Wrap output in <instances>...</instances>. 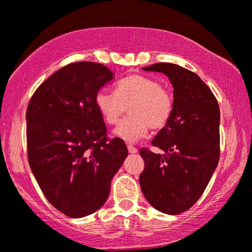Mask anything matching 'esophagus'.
Segmentation results:
<instances>
[{
  "label": "esophagus",
  "instance_id": "1",
  "mask_svg": "<svg viewBox=\"0 0 252 252\" xmlns=\"http://www.w3.org/2000/svg\"><path fill=\"white\" fill-rule=\"evenodd\" d=\"M128 151H129V153H137V150L135 146L133 145H128Z\"/></svg>",
  "mask_w": 252,
  "mask_h": 252
}]
</instances>
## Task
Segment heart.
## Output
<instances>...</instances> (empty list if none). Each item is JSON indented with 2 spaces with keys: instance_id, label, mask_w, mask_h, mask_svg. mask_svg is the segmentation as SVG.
Returning a JSON list of instances; mask_svg holds the SVG:
<instances>
[{
  "instance_id": "heart-1",
  "label": "heart",
  "mask_w": 252,
  "mask_h": 252,
  "mask_svg": "<svg viewBox=\"0 0 252 252\" xmlns=\"http://www.w3.org/2000/svg\"><path fill=\"white\" fill-rule=\"evenodd\" d=\"M95 106L107 124H116L129 107V117L121 121L114 135L126 142H136L149 131L167 126L173 114L172 92L158 80L133 73L121 80L116 93L100 90Z\"/></svg>"
}]
</instances>
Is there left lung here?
<instances>
[{
    "label": "left lung",
    "mask_w": 252,
    "mask_h": 252,
    "mask_svg": "<svg viewBox=\"0 0 252 252\" xmlns=\"http://www.w3.org/2000/svg\"><path fill=\"white\" fill-rule=\"evenodd\" d=\"M145 71L162 72L174 87V108L152 145L163 154L140 149L144 159L139 183L154 209L180 214L206 189L220 157V109L209 86L196 73L173 63H156Z\"/></svg>",
    "instance_id": "1"
}]
</instances>
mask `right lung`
I'll list each match as a JSON object with an SVG mask.
<instances>
[{
  "mask_svg": "<svg viewBox=\"0 0 252 252\" xmlns=\"http://www.w3.org/2000/svg\"><path fill=\"white\" fill-rule=\"evenodd\" d=\"M113 79L100 63H70L36 89L26 110L30 167L47 200L70 218L106 203L128 156L122 139L107 138L95 106L96 93Z\"/></svg>",
  "mask_w": 252,
  "mask_h": 252,
  "instance_id": "right-lung-1",
  "label": "right lung"
}]
</instances>
